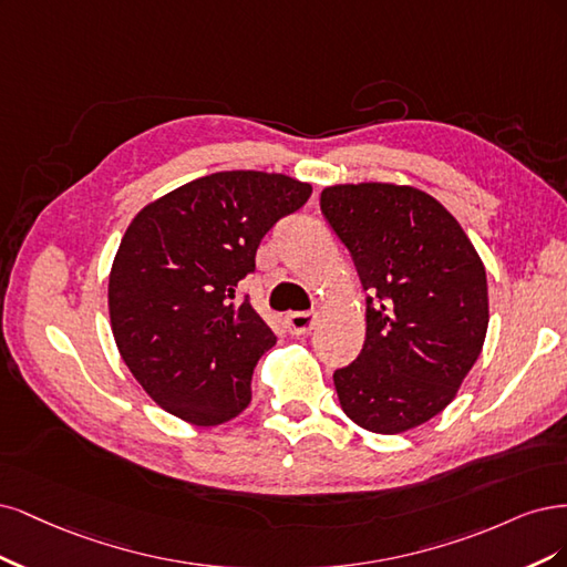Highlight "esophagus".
I'll use <instances>...</instances> for the list:
<instances>
[{
  "instance_id": "esophagus-1",
  "label": "esophagus",
  "mask_w": 567,
  "mask_h": 567,
  "mask_svg": "<svg viewBox=\"0 0 567 567\" xmlns=\"http://www.w3.org/2000/svg\"><path fill=\"white\" fill-rule=\"evenodd\" d=\"M285 322H287V330L291 337H303L313 330L318 322V316L313 313V310H299V313H289L285 318Z\"/></svg>"
}]
</instances>
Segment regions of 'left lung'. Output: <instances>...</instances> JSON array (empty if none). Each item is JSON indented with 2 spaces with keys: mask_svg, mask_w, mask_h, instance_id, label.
<instances>
[{
  "mask_svg": "<svg viewBox=\"0 0 567 567\" xmlns=\"http://www.w3.org/2000/svg\"><path fill=\"white\" fill-rule=\"evenodd\" d=\"M320 209L372 291L362 351L334 372L341 410L372 433L410 431L452 403L483 351L485 266L456 218L419 188L330 186Z\"/></svg>",
  "mask_w": 567,
  "mask_h": 567,
  "instance_id": "8db88e82",
  "label": "left lung"
}]
</instances>
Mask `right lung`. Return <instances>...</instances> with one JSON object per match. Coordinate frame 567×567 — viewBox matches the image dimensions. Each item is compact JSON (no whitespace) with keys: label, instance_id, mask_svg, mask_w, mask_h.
Returning a JSON list of instances; mask_svg holds the SVG:
<instances>
[{"label":"right lung","instance_id":"add662e5","mask_svg":"<svg viewBox=\"0 0 567 567\" xmlns=\"http://www.w3.org/2000/svg\"><path fill=\"white\" fill-rule=\"evenodd\" d=\"M313 193L285 174L216 172L145 205L115 254L107 308L126 368L155 403L216 426L251 400V374L276 343L235 291L264 235Z\"/></svg>","mask_w":567,"mask_h":567}]
</instances>
